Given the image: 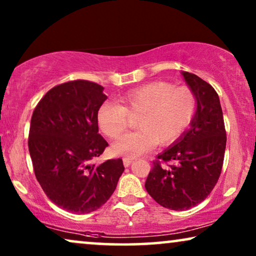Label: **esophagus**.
Listing matches in <instances>:
<instances>
[{"label": "esophagus", "mask_w": 256, "mask_h": 256, "mask_svg": "<svg viewBox=\"0 0 256 256\" xmlns=\"http://www.w3.org/2000/svg\"><path fill=\"white\" fill-rule=\"evenodd\" d=\"M132 160H132V158H124V166L126 168H128L132 163Z\"/></svg>", "instance_id": "1"}]
</instances>
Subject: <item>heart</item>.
Here are the masks:
<instances>
[{"instance_id":"1","label":"heart","mask_w":256,"mask_h":256,"mask_svg":"<svg viewBox=\"0 0 256 256\" xmlns=\"http://www.w3.org/2000/svg\"><path fill=\"white\" fill-rule=\"evenodd\" d=\"M197 106V96L188 87L155 82L121 96L118 104H101L96 120L108 138L116 140L127 132L130 118H138L140 130L124 136L112 146L114 155L135 158L157 142L166 146L180 138L194 120Z\"/></svg>"}]
</instances>
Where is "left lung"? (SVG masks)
Wrapping results in <instances>:
<instances>
[{
	"label": "left lung",
	"mask_w": 256,
	"mask_h": 256,
	"mask_svg": "<svg viewBox=\"0 0 256 256\" xmlns=\"http://www.w3.org/2000/svg\"><path fill=\"white\" fill-rule=\"evenodd\" d=\"M182 74L197 96V112L191 128L157 156L146 180V190L154 200L174 211L194 208L211 194L222 174L226 148L218 93L194 73ZM170 160L172 166L167 164Z\"/></svg>",
	"instance_id": "8db88e82"
}]
</instances>
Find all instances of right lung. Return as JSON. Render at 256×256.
I'll return each instance as SVG.
<instances>
[{"instance_id":"right-lung-1","label":"right lung","mask_w":256,"mask_h":256,"mask_svg":"<svg viewBox=\"0 0 256 256\" xmlns=\"http://www.w3.org/2000/svg\"><path fill=\"white\" fill-rule=\"evenodd\" d=\"M106 99L99 84L73 80L48 90L31 116L28 146L34 176L52 202L72 213L101 208L124 170L121 158L90 163L108 146L96 120Z\"/></svg>"}]
</instances>
